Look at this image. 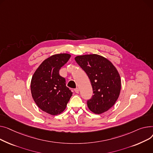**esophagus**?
I'll return each instance as SVG.
<instances>
[{
	"label": "esophagus",
	"mask_w": 153,
	"mask_h": 153,
	"mask_svg": "<svg viewBox=\"0 0 153 153\" xmlns=\"http://www.w3.org/2000/svg\"><path fill=\"white\" fill-rule=\"evenodd\" d=\"M74 91H75V92L76 93H79V89L78 88H76V89H74Z\"/></svg>",
	"instance_id": "obj_1"
}]
</instances>
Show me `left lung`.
Returning <instances> with one entry per match:
<instances>
[{
    "instance_id": "1",
    "label": "left lung",
    "mask_w": 153,
    "mask_h": 153,
    "mask_svg": "<svg viewBox=\"0 0 153 153\" xmlns=\"http://www.w3.org/2000/svg\"><path fill=\"white\" fill-rule=\"evenodd\" d=\"M75 60L87 74L93 88V95L87 101L89 109L97 114L107 111L120 92L121 81L117 70L109 60L97 54L79 56Z\"/></svg>"
}]
</instances>
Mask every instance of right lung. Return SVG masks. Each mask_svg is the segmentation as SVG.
Segmentation results:
<instances>
[{"instance_id":"add662e5","label":"right lung","mask_w":153,"mask_h":153,"mask_svg":"<svg viewBox=\"0 0 153 153\" xmlns=\"http://www.w3.org/2000/svg\"><path fill=\"white\" fill-rule=\"evenodd\" d=\"M71 56L59 53L42 62L31 79V91L39 108L51 115L64 111L73 93L66 86L65 79L59 75V70Z\"/></svg>"}]
</instances>
